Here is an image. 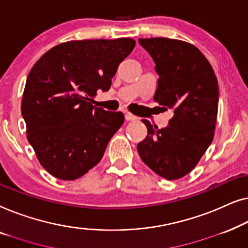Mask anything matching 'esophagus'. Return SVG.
I'll list each match as a JSON object with an SVG mask.
<instances>
[{"label":"esophagus","mask_w":248,"mask_h":248,"mask_svg":"<svg viewBox=\"0 0 248 248\" xmlns=\"http://www.w3.org/2000/svg\"><path fill=\"white\" fill-rule=\"evenodd\" d=\"M124 117H125V120H128V121L137 120V117L134 116V114L129 113V112H125V113H124Z\"/></svg>","instance_id":"esophagus-1"}]
</instances>
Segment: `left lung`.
<instances>
[{
    "instance_id": "1",
    "label": "left lung",
    "mask_w": 248,
    "mask_h": 248,
    "mask_svg": "<svg viewBox=\"0 0 248 248\" xmlns=\"http://www.w3.org/2000/svg\"><path fill=\"white\" fill-rule=\"evenodd\" d=\"M157 73L154 101L174 112L165 128L147 127L137 145L146 165L164 179H180L192 170L214 139L219 88L214 69L193 45L169 38L138 39Z\"/></svg>"
}]
</instances>
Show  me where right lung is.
<instances>
[{"label": "right lung", "instance_id": "1", "mask_svg": "<svg viewBox=\"0 0 248 248\" xmlns=\"http://www.w3.org/2000/svg\"><path fill=\"white\" fill-rule=\"evenodd\" d=\"M134 47L130 38L67 41L31 68L21 112L28 140L53 176L78 179L103 157L124 116L95 108L91 97L97 90L109 91L118 66Z\"/></svg>", "mask_w": 248, "mask_h": 248}]
</instances>
